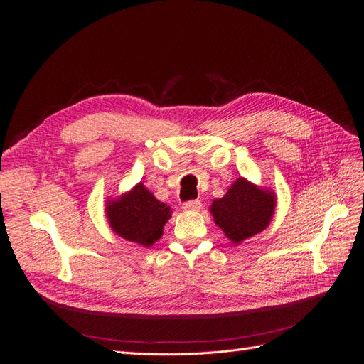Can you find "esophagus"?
<instances>
[{
    "label": "esophagus",
    "instance_id": "obj_1",
    "mask_svg": "<svg viewBox=\"0 0 364 364\" xmlns=\"http://www.w3.org/2000/svg\"><path fill=\"white\" fill-rule=\"evenodd\" d=\"M183 208L186 209V211H200V209H202V202L198 200V199L187 200V202L183 203Z\"/></svg>",
    "mask_w": 364,
    "mask_h": 364
}]
</instances>
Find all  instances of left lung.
Here are the masks:
<instances>
[{"label":"left lung","instance_id":"8db88e82","mask_svg":"<svg viewBox=\"0 0 364 364\" xmlns=\"http://www.w3.org/2000/svg\"><path fill=\"white\" fill-rule=\"evenodd\" d=\"M274 206L276 198L272 192L239 178L223 199L213 202L211 213L225 236L233 243H240L269 225Z\"/></svg>","mask_w":364,"mask_h":364}]
</instances>
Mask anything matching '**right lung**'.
Returning <instances> with one entry per match:
<instances>
[{
	"label": "right lung",
	"instance_id": "right-lung-1",
	"mask_svg": "<svg viewBox=\"0 0 364 364\" xmlns=\"http://www.w3.org/2000/svg\"><path fill=\"white\" fill-rule=\"evenodd\" d=\"M106 214L114 233L129 242L151 246L162 236L171 209L140 183L119 200L110 202Z\"/></svg>",
	"mask_w": 364,
	"mask_h": 364
}]
</instances>
